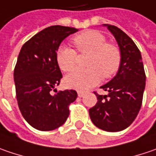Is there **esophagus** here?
<instances>
[{"label":"esophagus","instance_id":"esophagus-1","mask_svg":"<svg viewBox=\"0 0 156 156\" xmlns=\"http://www.w3.org/2000/svg\"><path fill=\"white\" fill-rule=\"evenodd\" d=\"M77 94H78V97H79V98H82V97L84 96V92H83V91H78Z\"/></svg>","mask_w":156,"mask_h":156}]
</instances>
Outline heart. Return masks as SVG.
<instances>
[{
	"mask_svg": "<svg viewBox=\"0 0 156 156\" xmlns=\"http://www.w3.org/2000/svg\"><path fill=\"white\" fill-rule=\"evenodd\" d=\"M81 53H90L88 69H77L65 78L68 88L83 91L97 85L104 78H111L121 65L122 55L119 48L107 43L105 36L97 30H86L73 39ZM77 53L73 48L61 44L56 52V61L64 72H70L76 66Z\"/></svg>",
	"mask_w": 156,
	"mask_h": 156,
	"instance_id": "heart-1",
	"label": "heart"
}]
</instances>
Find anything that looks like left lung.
Wrapping results in <instances>:
<instances>
[{
	"label": "left lung",
	"mask_w": 156,
	"mask_h": 156,
	"mask_svg": "<svg viewBox=\"0 0 156 156\" xmlns=\"http://www.w3.org/2000/svg\"><path fill=\"white\" fill-rule=\"evenodd\" d=\"M114 36L121 51V65L117 74L100 88L108 95H98V103L90 109L93 124L106 132L127 128L136 119L142 104L146 74L140 51L119 28L104 24Z\"/></svg>",
	"instance_id": "obj_1"
}]
</instances>
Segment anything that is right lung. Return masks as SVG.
Returning a JSON list of instances; mask_svg holds the SVG:
<instances>
[{"label": "right lung", "instance_id": "obj_1", "mask_svg": "<svg viewBox=\"0 0 156 156\" xmlns=\"http://www.w3.org/2000/svg\"><path fill=\"white\" fill-rule=\"evenodd\" d=\"M76 31L75 28L60 25L45 28L29 39L19 52L14 70L17 104L24 119L39 131L61 126L69 115L68 106L77 98L74 90L58 92L54 89L62 78L57 50L66 37Z\"/></svg>", "mask_w": 156, "mask_h": 156}]
</instances>
